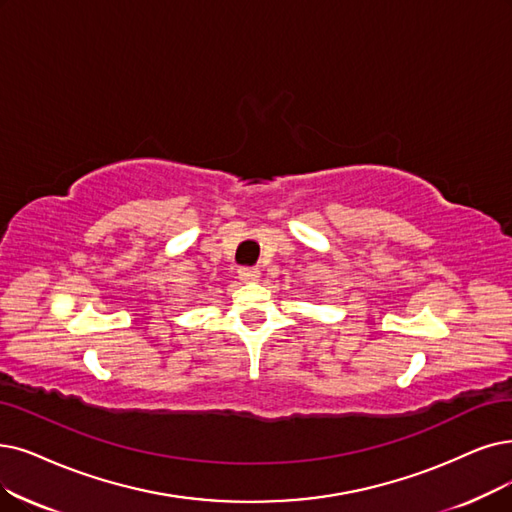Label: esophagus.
I'll use <instances>...</instances> for the list:
<instances>
[{
	"instance_id": "34e87169",
	"label": "esophagus",
	"mask_w": 512,
	"mask_h": 512,
	"mask_svg": "<svg viewBox=\"0 0 512 512\" xmlns=\"http://www.w3.org/2000/svg\"><path fill=\"white\" fill-rule=\"evenodd\" d=\"M237 273H239V279H241L243 283H254V281H258V277H260V271H258V269H252V267H241Z\"/></svg>"
}]
</instances>
